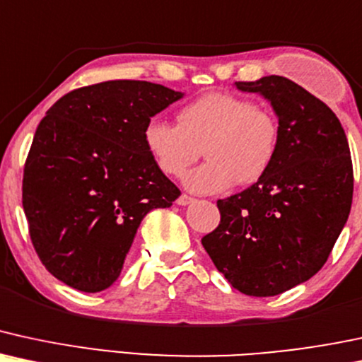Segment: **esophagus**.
<instances>
[{"label": "esophagus", "instance_id": "1", "mask_svg": "<svg viewBox=\"0 0 362 362\" xmlns=\"http://www.w3.org/2000/svg\"><path fill=\"white\" fill-rule=\"evenodd\" d=\"M194 202V198H191V197H188V194H181L180 198L176 199V203L180 206H186V205H191V203Z\"/></svg>", "mask_w": 362, "mask_h": 362}]
</instances>
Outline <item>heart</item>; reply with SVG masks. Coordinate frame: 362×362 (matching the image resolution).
Masks as SVG:
<instances>
[{"mask_svg":"<svg viewBox=\"0 0 362 362\" xmlns=\"http://www.w3.org/2000/svg\"><path fill=\"white\" fill-rule=\"evenodd\" d=\"M142 139L168 176H181L205 148L208 160L186 173L182 185L191 193L214 194L264 176L278 152L279 125L249 98L211 93L181 108L177 125L147 120Z\"/></svg>","mask_w":362,"mask_h":362,"instance_id":"1","label":"heart"}]
</instances>
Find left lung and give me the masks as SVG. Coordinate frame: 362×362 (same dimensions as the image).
<instances>
[{"mask_svg":"<svg viewBox=\"0 0 362 362\" xmlns=\"http://www.w3.org/2000/svg\"><path fill=\"white\" fill-rule=\"evenodd\" d=\"M273 106L279 144L273 164L247 189L218 199L220 225L202 239L216 269L249 296H274L325 264L349 218L352 160L341 122L283 76L235 83Z\"/></svg>","mask_w":362,"mask_h":362,"instance_id":"left-lung-1","label":"left lung"}]
</instances>
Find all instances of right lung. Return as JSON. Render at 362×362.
Here are the masks:
<instances>
[{"instance_id": "right-lung-1", "label": "right lung", "mask_w": 362, "mask_h": 362, "mask_svg": "<svg viewBox=\"0 0 362 362\" xmlns=\"http://www.w3.org/2000/svg\"><path fill=\"white\" fill-rule=\"evenodd\" d=\"M182 96L147 81H105L67 93L38 123L23 210L33 247L59 281L84 293L112 286L144 216L180 197L142 130Z\"/></svg>"}]
</instances>
